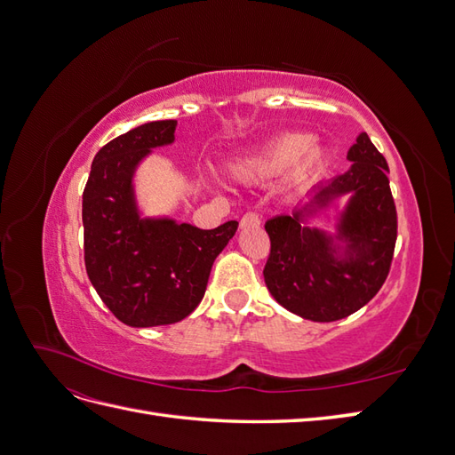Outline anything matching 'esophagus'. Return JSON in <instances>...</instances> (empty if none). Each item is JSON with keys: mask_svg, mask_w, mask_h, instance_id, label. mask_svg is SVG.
<instances>
[{"mask_svg": "<svg viewBox=\"0 0 455 455\" xmlns=\"http://www.w3.org/2000/svg\"><path fill=\"white\" fill-rule=\"evenodd\" d=\"M259 216L256 212H246L243 218H241V228H258L259 226Z\"/></svg>", "mask_w": 455, "mask_h": 455, "instance_id": "34e87169", "label": "esophagus"}]
</instances>
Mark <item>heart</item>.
Here are the masks:
<instances>
[{
  "label": "heart",
  "instance_id": "b5f03b06",
  "mask_svg": "<svg viewBox=\"0 0 455 455\" xmlns=\"http://www.w3.org/2000/svg\"><path fill=\"white\" fill-rule=\"evenodd\" d=\"M311 136L292 132L284 134L275 142L252 151L251 156H246L239 161L233 163L231 174L243 182H258L266 180V178L283 174L295 164V161L301 156L305 157L299 162L294 171L292 180L296 184H306L309 178L315 174L316 167L323 161V149L321 148H309Z\"/></svg>",
  "mask_w": 455,
  "mask_h": 455
}]
</instances>
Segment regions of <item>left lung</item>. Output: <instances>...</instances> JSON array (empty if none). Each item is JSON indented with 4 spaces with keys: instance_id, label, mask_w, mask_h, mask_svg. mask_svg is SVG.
Masks as SVG:
<instances>
[{
    "instance_id": "left-lung-1",
    "label": "left lung",
    "mask_w": 455,
    "mask_h": 455,
    "mask_svg": "<svg viewBox=\"0 0 455 455\" xmlns=\"http://www.w3.org/2000/svg\"><path fill=\"white\" fill-rule=\"evenodd\" d=\"M349 172L316 188L294 214L266 222L271 241L264 279L279 304L304 319L332 323L359 311L387 279L396 243V206L387 161L363 132L349 149ZM343 193H355L340 225L350 241L347 262L336 260L327 236L303 218Z\"/></svg>"
}]
</instances>
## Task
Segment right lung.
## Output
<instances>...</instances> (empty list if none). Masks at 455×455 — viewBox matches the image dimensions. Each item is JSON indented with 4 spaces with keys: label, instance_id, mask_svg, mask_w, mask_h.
Returning a JSON list of instances; mask_svg holds the SVG:
<instances>
[{
    "label": "right lung",
    "instance_id": "add662e5",
    "mask_svg": "<svg viewBox=\"0 0 455 455\" xmlns=\"http://www.w3.org/2000/svg\"><path fill=\"white\" fill-rule=\"evenodd\" d=\"M174 119L151 121L108 142L94 156L84 189L87 275L108 309L136 328L186 319L201 304L214 259L239 226L231 220L199 229L139 218L132 172L151 148L174 140Z\"/></svg>",
    "mask_w": 455,
    "mask_h": 455
}]
</instances>
